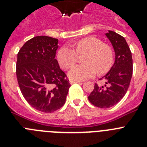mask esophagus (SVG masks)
I'll list each match as a JSON object with an SVG mask.
<instances>
[{"instance_id":"1","label":"esophagus","mask_w":147,"mask_h":147,"mask_svg":"<svg viewBox=\"0 0 147 147\" xmlns=\"http://www.w3.org/2000/svg\"><path fill=\"white\" fill-rule=\"evenodd\" d=\"M78 82H80V81H76V80H71V81H70V83H71V85L74 84V83H78Z\"/></svg>"}]
</instances>
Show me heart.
Here are the masks:
<instances>
[{
  "instance_id": "obj_1",
  "label": "heart",
  "mask_w": 147,
  "mask_h": 147,
  "mask_svg": "<svg viewBox=\"0 0 147 147\" xmlns=\"http://www.w3.org/2000/svg\"><path fill=\"white\" fill-rule=\"evenodd\" d=\"M74 49L67 45L62 46L57 53V61L62 69L67 70L76 64L78 55L85 54L84 64L73 67L68 73L71 80L76 81L93 77L96 72L105 74L113 63V51L110 45L103 43L96 37H88L78 40Z\"/></svg>"
}]
</instances>
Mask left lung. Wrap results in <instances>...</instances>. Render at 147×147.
I'll list each match as a JSON object with an SVG mask.
<instances>
[{
  "label": "left lung",
  "mask_w": 147,
  "mask_h": 147,
  "mask_svg": "<svg viewBox=\"0 0 147 147\" xmlns=\"http://www.w3.org/2000/svg\"><path fill=\"white\" fill-rule=\"evenodd\" d=\"M115 53V63L99 80L106 85L95 84L88 96L90 102L99 108H109L119 102L127 93L132 75V53L124 37L113 31L106 34Z\"/></svg>",
  "instance_id": "8db88e82"
}]
</instances>
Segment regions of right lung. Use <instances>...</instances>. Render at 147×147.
I'll list each match as a JSON object with an SVG mask.
<instances>
[{
	"label": "right lung",
	"instance_id": "1",
	"mask_svg": "<svg viewBox=\"0 0 147 147\" xmlns=\"http://www.w3.org/2000/svg\"><path fill=\"white\" fill-rule=\"evenodd\" d=\"M58 40L37 36L18 53L16 75L20 91L32 107L52 113L64 105L71 84L55 59Z\"/></svg>",
	"mask_w": 147,
	"mask_h": 147
}]
</instances>
